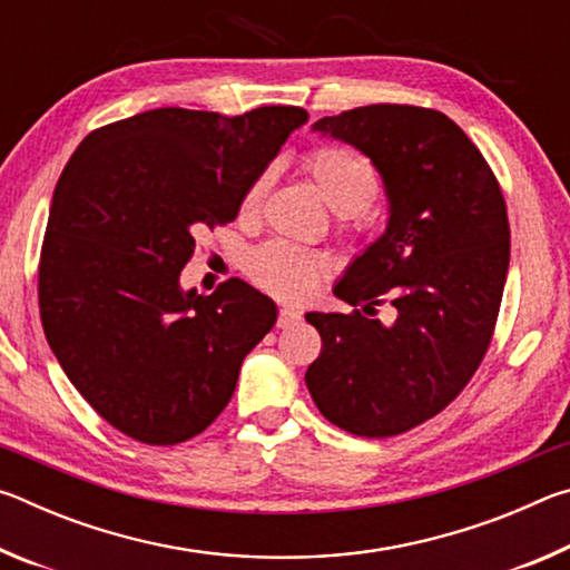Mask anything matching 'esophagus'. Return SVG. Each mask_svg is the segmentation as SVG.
I'll return each mask as SVG.
<instances>
[{
	"label": "esophagus",
	"instance_id": "esophagus-1",
	"mask_svg": "<svg viewBox=\"0 0 570 570\" xmlns=\"http://www.w3.org/2000/svg\"><path fill=\"white\" fill-rule=\"evenodd\" d=\"M298 320H302V314H298L296 308H292V306H282V308H278V320H276V326H282V330H286V326L296 324Z\"/></svg>",
	"mask_w": 570,
	"mask_h": 570
}]
</instances>
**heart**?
<instances>
[{"instance_id": "obj_1", "label": "heart", "mask_w": 570, "mask_h": 570, "mask_svg": "<svg viewBox=\"0 0 570 570\" xmlns=\"http://www.w3.org/2000/svg\"><path fill=\"white\" fill-rule=\"evenodd\" d=\"M304 166L332 210L360 226L362 210L370 208L380 193V176L372 163L354 148L322 142L306 153ZM272 180V168L258 173L240 200V216L254 218L262 210ZM244 266L250 282L284 302H302L324 276L322 258L288 240H266L250 248Z\"/></svg>"}]
</instances>
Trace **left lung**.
<instances>
[{"label":"left lung","mask_w":570,"mask_h":570,"mask_svg":"<svg viewBox=\"0 0 570 570\" xmlns=\"http://www.w3.org/2000/svg\"><path fill=\"white\" fill-rule=\"evenodd\" d=\"M314 130L372 158L390 224L334 288L352 312L306 314L322 334L306 387L336 428L402 435L468 387L493 342L510 264L503 190L475 142L438 110L364 105ZM382 303L399 308L390 327L373 320Z\"/></svg>","instance_id":"obj_1"}]
</instances>
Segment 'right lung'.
Wrapping results in <instances>:
<instances>
[{
	"label": "right lung",
	"instance_id": "1",
	"mask_svg": "<svg viewBox=\"0 0 570 570\" xmlns=\"http://www.w3.org/2000/svg\"><path fill=\"white\" fill-rule=\"evenodd\" d=\"M304 108L236 118L158 108L102 125L57 180L37 296L45 336L100 417L146 445L196 438L234 397L276 304L240 278L214 294L178 276L206 228L230 224Z\"/></svg>",
	"mask_w": 570,
	"mask_h": 570
}]
</instances>
